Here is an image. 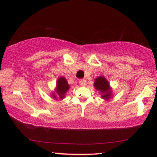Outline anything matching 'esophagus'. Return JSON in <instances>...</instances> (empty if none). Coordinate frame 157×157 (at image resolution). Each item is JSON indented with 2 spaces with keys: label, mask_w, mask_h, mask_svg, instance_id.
Wrapping results in <instances>:
<instances>
[{
  "label": "esophagus",
  "mask_w": 157,
  "mask_h": 157,
  "mask_svg": "<svg viewBox=\"0 0 157 157\" xmlns=\"http://www.w3.org/2000/svg\"><path fill=\"white\" fill-rule=\"evenodd\" d=\"M79 84L81 85V86H86V81L84 79H80V80H79Z\"/></svg>",
  "instance_id": "34e87169"
}]
</instances>
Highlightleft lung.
Wrapping results in <instances>:
<instances>
[{
	"label": "left lung",
	"instance_id": "1",
	"mask_svg": "<svg viewBox=\"0 0 157 157\" xmlns=\"http://www.w3.org/2000/svg\"><path fill=\"white\" fill-rule=\"evenodd\" d=\"M94 86L95 89L100 93L101 98L105 100H109L113 98L112 89L107 79L101 75L95 78Z\"/></svg>",
	"mask_w": 157,
	"mask_h": 157
}]
</instances>
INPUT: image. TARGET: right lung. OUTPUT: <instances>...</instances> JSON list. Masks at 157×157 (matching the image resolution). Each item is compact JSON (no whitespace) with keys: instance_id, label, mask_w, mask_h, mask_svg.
<instances>
[{"instance_id":"1","label":"right lung","mask_w":157,"mask_h":157,"mask_svg":"<svg viewBox=\"0 0 157 157\" xmlns=\"http://www.w3.org/2000/svg\"><path fill=\"white\" fill-rule=\"evenodd\" d=\"M70 89V85L68 84V82L64 77H59L57 80L56 87L55 91L52 93L51 97L55 100H57V98L63 100L66 97V94Z\"/></svg>"}]
</instances>
